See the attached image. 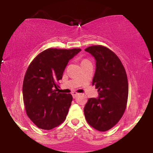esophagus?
I'll list each match as a JSON object with an SVG mask.
<instances>
[{
    "label": "esophagus",
    "mask_w": 153,
    "mask_h": 153,
    "mask_svg": "<svg viewBox=\"0 0 153 153\" xmlns=\"http://www.w3.org/2000/svg\"><path fill=\"white\" fill-rule=\"evenodd\" d=\"M72 95V97H73V98H75V97H76L77 95H79V93H76V92H73Z\"/></svg>",
    "instance_id": "obj_1"
}]
</instances>
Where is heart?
<instances>
[{
  "label": "heart",
  "mask_w": 153,
  "mask_h": 153,
  "mask_svg": "<svg viewBox=\"0 0 153 153\" xmlns=\"http://www.w3.org/2000/svg\"><path fill=\"white\" fill-rule=\"evenodd\" d=\"M87 61H88V60H83V61L81 62H87Z\"/></svg>",
  "instance_id": "1"
}]
</instances>
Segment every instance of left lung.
<instances>
[{
    "label": "left lung",
    "mask_w": 153,
    "mask_h": 153,
    "mask_svg": "<svg viewBox=\"0 0 153 153\" xmlns=\"http://www.w3.org/2000/svg\"><path fill=\"white\" fill-rule=\"evenodd\" d=\"M95 58L96 70L93 79L99 96L90 98L84 107L88 124L100 131L116 125L126 108L128 98V81L125 68L111 50L101 45L85 49Z\"/></svg>",
    "instance_id": "1"
}]
</instances>
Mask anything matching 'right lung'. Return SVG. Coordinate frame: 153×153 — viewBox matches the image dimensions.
I'll use <instances>...</instances> for the list:
<instances>
[{"label":"right lung","mask_w":153,"mask_h":153,"mask_svg":"<svg viewBox=\"0 0 153 153\" xmlns=\"http://www.w3.org/2000/svg\"><path fill=\"white\" fill-rule=\"evenodd\" d=\"M81 49H46L27 69L23 83V97L27 116L37 127L51 129L65 120L72 101L71 94L57 92V82L69 60Z\"/></svg>","instance_id":"obj_1"}]
</instances>
